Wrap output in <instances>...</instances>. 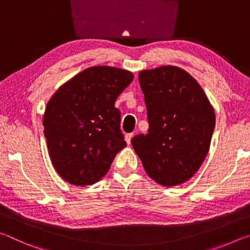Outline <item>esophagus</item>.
Wrapping results in <instances>:
<instances>
[{
	"label": "esophagus",
	"instance_id": "34e87169",
	"mask_svg": "<svg viewBox=\"0 0 250 250\" xmlns=\"http://www.w3.org/2000/svg\"><path fill=\"white\" fill-rule=\"evenodd\" d=\"M132 137H133L132 133H126L125 135V140L126 143H128V145H130V143H131V139H132Z\"/></svg>",
	"mask_w": 250,
	"mask_h": 250
}]
</instances>
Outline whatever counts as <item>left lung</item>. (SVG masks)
Masks as SVG:
<instances>
[{
  "mask_svg": "<svg viewBox=\"0 0 250 250\" xmlns=\"http://www.w3.org/2000/svg\"><path fill=\"white\" fill-rule=\"evenodd\" d=\"M149 130L131 143L151 179L163 186L184 183L209 150L215 112L202 87L175 66L139 74Z\"/></svg>",
  "mask_w": 250,
  "mask_h": 250,
  "instance_id": "obj_1",
  "label": "left lung"
}]
</instances>
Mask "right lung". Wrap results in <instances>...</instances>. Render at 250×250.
Instances as JSON below:
<instances>
[{"label":"right lung","mask_w":250,"mask_h":250,"mask_svg":"<svg viewBox=\"0 0 250 250\" xmlns=\"http://www.w3.org/2000/svg\"><path fill=\"white\" fill-rule=\"evenodd\" d=\"M133 80L128 70L95 66L55 92L43 125L55 170L73 185H91L107 174L126 146L115 103Z\"/></svg>","instance_id":"add662e5"}]
</instances>
